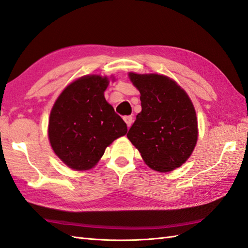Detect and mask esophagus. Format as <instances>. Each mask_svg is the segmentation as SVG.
Here are the masks:
<instances>
[{"label":"esophagus","mask_w":248,"mask_h":248,"mask_svg":"<svg viewBox=\"0 0 248 248\" xmlns=\"http://www.w3.org/2000/svg\"><path fill=\"white\" fill-rule=\"evenodd\" d=\"M123 119L125 121V123L127 124V127L129 128L130 126H131V124H132V117L131 116H125Z\"/></svg>","instance_id":"1"}]
</instances>
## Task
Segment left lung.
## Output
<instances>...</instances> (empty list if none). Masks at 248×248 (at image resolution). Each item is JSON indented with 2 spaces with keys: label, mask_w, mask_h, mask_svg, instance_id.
Here are the masks:
<instances>
[{
  "label": "left lung",
  "mask_w": 248,
  "mask_h": 248,
  "mask_svg": "<svg viewBox=\"0 0 248 248\" xmlns=\"http://www.w3.org/2000/svg\"><path fill=\"white\" fill-rule=\"evenodd\" d=\"M141 93L138 113L127 138L145 163L161 172L178 168L189 158L198 139L196 111L188 95L170 78L129 74Z\"/></svg>",
  "instance_id": "8db88e82"
}]
</instances>
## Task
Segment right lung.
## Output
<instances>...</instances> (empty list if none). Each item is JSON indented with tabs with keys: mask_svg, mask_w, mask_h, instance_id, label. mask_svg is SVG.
<instances>
[{
	"mask_svg": "<svg viewBox=\"0 0 248 248\" xmlns=\"http://www.w3.org/2000/svg\"><path fill=\"white\" fill-rule=\"evenodd\" d=\"M108 78L86 76L66 87L54 103L48 137L56 155L72 170L93 167L127 125L104 98Z\"/></svg>",
	"mask_w": 248,
	"mask_h": 248,
	"instance_id": "right-lung-1",
	"label": "right lung"
}]
</instances>
